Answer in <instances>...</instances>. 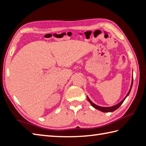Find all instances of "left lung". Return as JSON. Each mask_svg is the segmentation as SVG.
Listing matches in <instances>:
<instances>
[{
	"instance_id": "8db88e82",
	"label": "left lung",
	"mask_w": 146,
	"mask_h": 146,
	"mask_svg": "<svg viewBox=\"0 0 146 146\" xmlns=\"http://www.w3.org/2000/svg\"><path fill=\"white\" fill-rule=\"evenodd\" d=\"M132 84H133V77H132V83H131V88H130L129 91L128 92V94H127V95L125 96V97L123 99V100L121 101L119 104H118L117 105H114V106H112V107H100V106H98V105H95V104L93 103V102L90 100L89 98L87 97V99L88 102L90 103V104L92 105V107H94L95 108H96V109H97L98 110H100L102 111H103V112H111V111H113L115 110H117V108H119L120 107V106L122 104V103L123 102H124V100H125V98H127V97L129 95L130 92H131V88H132Z\"/></svg>"
}]
</instances>
